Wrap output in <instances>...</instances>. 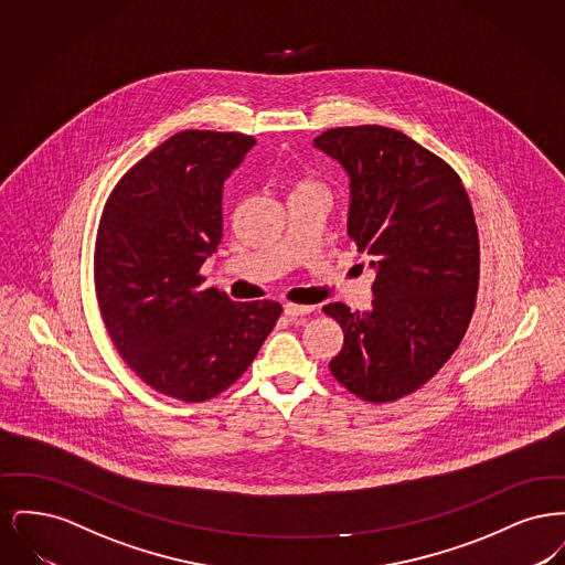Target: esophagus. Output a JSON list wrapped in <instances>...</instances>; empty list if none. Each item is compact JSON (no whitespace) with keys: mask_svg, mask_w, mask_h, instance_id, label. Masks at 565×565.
<instances>
[{"mask_svg":"<svg viewBox=\"0 0 565 565\" xmlns=\"http://www.w3.org/2000/svg\"><path fill=\"white\" fill-rule=\"evenodd\" d=\"M313 311V307H309V305H295V302H286L284 305V313L288 316V318H302V316H309Z\"/></svg>","mask_w":565,"mask_h":565,"instance_id":"obj_1","label":"esophagus"}]
</instances>
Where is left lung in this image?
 Wrapping results in <instances>:
<instances>
[{
	"instance_id": "left-lung-1",
	"label": "left lung",
	"mask_w": 565,
	"mask_h": 565,
	"mask_svg": "<svg viewBox=\"0 0 565 565\" xmlns=\"http://www.w3.org/2000/svg\"><path fill=\"white\" fill-rule=\"evenodd\" d=\"M350 175L348 235L371 256L373 309L330 302L343 328L334 379L369 403H392L436 375L461 343L479 290V233L456 171L411 137L339 127L313 139Z\"/></svg>"
}]
</instances>
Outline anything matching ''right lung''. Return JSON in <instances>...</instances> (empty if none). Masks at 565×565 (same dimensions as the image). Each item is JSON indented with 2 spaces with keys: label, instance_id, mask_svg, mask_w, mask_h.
Masks as SVG:
<instances>
[{
  "label": "right lung",
  "instance_id": "1",
  "mask_svg": "<svg viewBox=\"0 0 565 565\" xmlns=\"http://www.w3.org/2000/svg\"><path fill=\"white\" fill-rule=\"evenodd\" d=\"M256 139L182 131L111 190L95 243V290L122 360L164 396L203 403L247 371L281 305L203 288L222 239V189Z\"/></svg>",
  "mask_w": 565,
  "mask_h": 565
}]
</instances>
